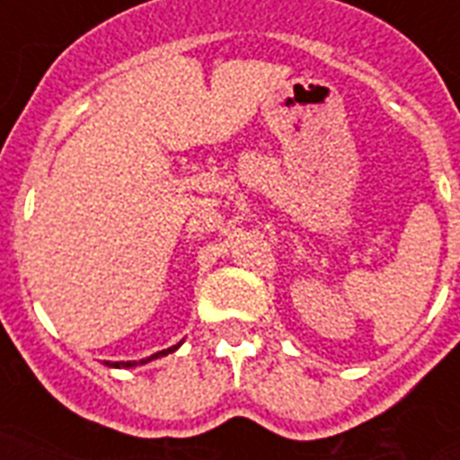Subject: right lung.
<instances>
[{
  "mask_svg": "<svg viewBox=\"0 0 460 460\" xmlns=\"http://www.w3.org/2000/svg\"><path fill=\"white\" fill-rule=\"evenodd\" d=\"M176 349H179V343H176V346H172V349H166V350H159V353H155V356L146 358V360H138V363L143 365V363H147V360H153V358L166 356V353H172V350H176ZM138 363H136V360H128V363H107V365H111V367H133V365H138Z\"/></svg>",
  "mask_w": 460,
  "mask_h": 460,
  "instance_id": "obj_1",
  "label": "right lung"
}]
</instances>
